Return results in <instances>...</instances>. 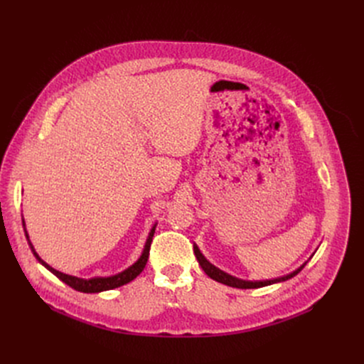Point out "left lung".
<instances>
[{"label":"left lung","mask_w":364,"mask_h":364,"mask_svg":"<svg viewBox=\"0 0 364 364\" xmlns=\"http://www.w3.org/2000/svg\"><path fill=\"white\" fill-rule=\"evenodd\" d=\"M194 253H196V257L197 261L200 264V267L203 268V271L210 277V279L222 283V284H227V286H231V287H237V289H257V287H264V286H269V284H274V283H280V282H286L289 279H291V277H295L296 274H299L302 271V268L306 265L302 264L298 269H295L293 272L287 274V275H283V277H279V279H272V280H264V282H247V280H241V279H237V277H232L227 272H223L222 269L216 268L215 265H212L207 259L203 256V253L200 252L198 246L194 245ZM314 256V255H313Z\"/></svg>","instance_id":"8db88e82"}]
</instances>
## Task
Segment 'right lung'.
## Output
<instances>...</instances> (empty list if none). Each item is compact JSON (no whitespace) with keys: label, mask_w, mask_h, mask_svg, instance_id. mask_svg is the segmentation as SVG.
Returning <instances> with one entry per match:
<instances>
[{"label":"right lung","mask_w":364,"mask_h":364,"mask_svg":"<svg viewBox=\"0 0 364 364\" xmlns=\"http://www.w3.org/2000/svg\"><path fill=\"white\" fill-rule=\"evenodd\" d=\"M22 223H23V230H25V235H26V240H28V245L33 253V256L37 257V261L44 265L50 272H53L59 280H62L65 284H68L69 287H73L78 291H82V293H99V291H105V290H112V289H117L119 286H124L127 283H130L132 280H134L137 275H139L146 262H148V256H149V249H151V243H152V237H154V232H155V227H157V223L154 225V227L151 228L149 231V235L146 238V243H145V247H144V252L141 255V257L137 259V261L129 267L127 269L121 271L115 275H111V277H93V279H78V277H74V275H68V274H63L60 271H56L55 268H51L48 264H46L43 259L38 256V253L36 252V249H33L31 240H29V235H28V231H26V227H25V220L22 218Z\"/></svg>","instance_id":"right-lung-1"}]
</instances>
